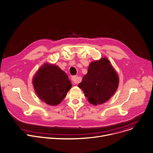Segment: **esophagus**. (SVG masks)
Instances as JSON below:
<instances>
[{"instance_id":"obj_1","label":"esophagus","mask_w":153,"mask_h":153,"mask_svg":"<svg viewBox=\"0 0 153 153\" xmlns=\"http://www.w3.org/2000/svg\"><path fill=\"white\" fill-rule=\"evenodd\" d=\"M72 81L73 82V83H79L81 82V79L80 78H79L78 76H73L72 77Z\"/></svg>"}]
</instances>
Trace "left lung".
I'll return each mask as SVG.
<instances>
[{
  "instance_id": "obj_1",
  "label": "left lung",
  "mask_w": 153,
  "mask_h": 153,
  "mask_svg": "<svg viewBox=\"0 0 153 153\" xmlns=\"http://www.w3.org/2000/svg\"><path fill=\"white\" fill-rule=\"evenodd\" d=\"M119 77L107 57L90 63L88 73L78 86L82 89L89 103L94 106L106 103L116 92Z\"/></svg>"
}]
</instances>
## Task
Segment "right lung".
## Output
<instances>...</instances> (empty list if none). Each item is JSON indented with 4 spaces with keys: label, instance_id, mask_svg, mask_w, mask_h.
I'll use <instances>...</instances> for the list:
<instances>
[{
    "label": "right lung",
    "instance_id": "right-lung-1",
    "mask_svg": "<svg viewBox=\"0 0 153 153\" xmlns=\"http://www.w3.org/2000/svg\"><path fill=\"white\" fill-rule=\"evenodd\" d=\"M32 84L36 95L50 106L60 104L72 86L64 71L58 65L48 62L37 70Z\"/></svg>",
    "mask_w": 153,
    "mask_h": 153
}]
</instances>
